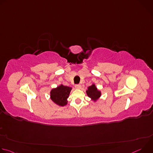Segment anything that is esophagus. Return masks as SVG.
<instances>
[{"label":"esophagus","instance_id":"34e87169","mask_svg":"<svg viewBox=\"0 0 153 153\" xmlns=\"http://www.w3.org/2000/svg\"><path fill=\"white\" fill-rule=\"evenodd\" d=\"M75 87L76 89H80L81 88V85L80 84H77L75 85Z\"/></svg>","mask_w":153,"mask_h":153}]
</instances>
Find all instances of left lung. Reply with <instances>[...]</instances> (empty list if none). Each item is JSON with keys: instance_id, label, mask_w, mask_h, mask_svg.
I'll use <instances>...</instances> for the list:
<instances>
[{"instance_id": "left-lung-1", "label": "left lung", "mask_w": 153, "mask_h": 153, "mask_svg": "<svg viewBox=\"0 0 153 153\" xmlns=\"http://www.w3.org/2000/svg\"><path fill=\"white\" fill-rule=\"evenodd\" d=\"M86 94L94 102H96L101 96L100 91L98 90L95 84H93L92 85L88 87V90L86 91Z\"/></svg>"}]
</instances>
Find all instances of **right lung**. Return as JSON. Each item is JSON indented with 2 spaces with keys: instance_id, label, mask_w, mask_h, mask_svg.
Masks as SVG:
<instances>
[{
  "instance_id": "obj_1",
  "label": "right lung",
  "mask_w": 153,
  "mask_h": 153,
  "mask_svg": "<svg viewBox=\"0 0 153 153\" xmlns=\"http://www.w3.org/2000/svg\"><path fill=\"white\" fill-rule=\"evenodd\" d=\"M71 87L60 85L56 88H53L50 91V98L52 101L59 106H65L67 103V99L69 97Z\"/></svg>"
}]
</instances>
